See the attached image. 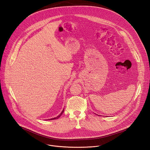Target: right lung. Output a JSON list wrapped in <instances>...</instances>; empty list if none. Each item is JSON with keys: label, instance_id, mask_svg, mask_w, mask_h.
<instances>
[{"label": "right lung", "instance_id": "obj_1", "mask_svg": "<svg viewBox=\"0 0 150 150\" xmlns=\"http://www.w3.org/2000/svg\"><path fill=\"white\" fill-rule=\"evenodd\" d=\"M64 110H63L62 111V112L61 113V114L59 115V116H57V117H56V118H51V119H50V120H56V119H57V118H59V117L61 116V115L63 113V112H64Z\"/></svg>", "mask_w": 150, "mask_h": 150}]
</instances>
